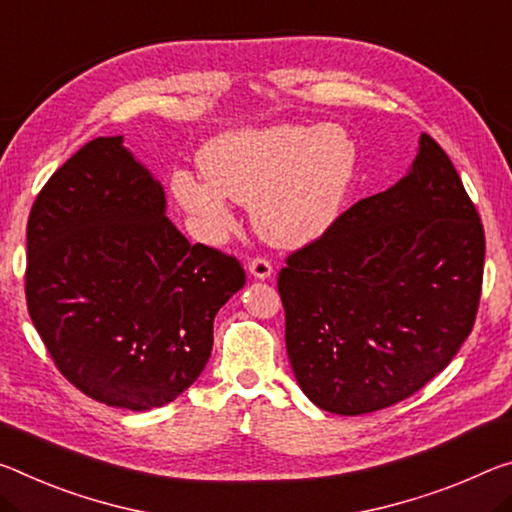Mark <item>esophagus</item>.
Wrapping results in <instances>:
<instances>
[{
  "label": "esophagus",
  "mask_w": 512,
  "mask_h": 512,
  "mask_svg": "<svg viewBox=\"0 0 512 512\" xmlns=\"http://www.w3.org/2000/svg\"><path fill=\"white\" fill-rule=\"evenodd\" d=\"M248 273L253 275V278H257V280H269L271 275H273V266H271L269 259L255 257L253 262L248 264Z\"/></svg>",
  "instance_id": "34e87169"
}]
</instances>
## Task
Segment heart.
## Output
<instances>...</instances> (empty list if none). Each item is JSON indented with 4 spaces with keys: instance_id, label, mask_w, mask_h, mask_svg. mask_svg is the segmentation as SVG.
<instances>
[{
    "instance_id": "1",
    "label": "heart",
    "mask_w": 512,
    "mask_h": 512,
    "mask_svg": "<svg viewBox=\"0 0 512 512\" xmlns=\"http://www.w3.org/2000/svg\"><path fill=\"white\" fill-rule=\"evenodd\" d=\"M207 182L173 177L177 200L212 239L234 227L227 200L250 205L253 225L273 246L298 248L323 237L337 218L355 173V148L335 125L239 129L200 152Z\"/></svg>"
}]
</instances>
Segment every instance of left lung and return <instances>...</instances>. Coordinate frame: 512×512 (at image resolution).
I'll return each mask as SVG.
<instances>
[{
    "instance_id": "left-lung-1",
    "label": "left lung",
    "mask_w": 512,
    "mask_h": 512,
    "mask_svg": "<svg viewBox=\"0 0 512 512\" xmlns=\"http://www.w3.org/2000/svg\"><path fill=\"white\" fill-rule=\"evenodd\" d=\"M485 234L451 159L421 134L408 175L355 202L278 275L307 399L367 415L419 392L472 332Z\"/></svg>"
}]
</instances>
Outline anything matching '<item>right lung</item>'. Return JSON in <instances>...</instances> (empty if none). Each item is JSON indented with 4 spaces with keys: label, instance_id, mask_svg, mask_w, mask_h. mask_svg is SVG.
Instances as JSON below:
<instances>
[{
    "label": "right lung",
    "instance_id": "obj_1",
    "mask_svg": "<svg viewBox=\"0 0 512 512\" xmlns=\"http://www.w3.org/2000/svg\"><path fill=\"white\" fill-rule=\"evenodd\" d=\"M27 307L59 371L111 408L152 410L196 383L241 264L168 221L164 186L123 145L86 143L27 223Z\"/></svg>",
    "mask_w": 512,
    "mask_h": 512
}]
</instances>
